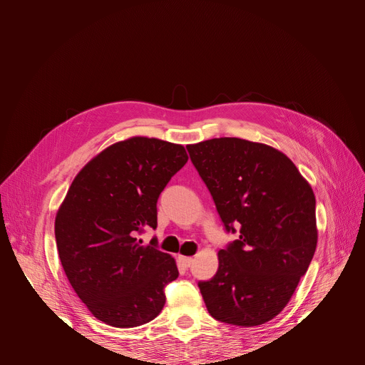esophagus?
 Returning <instances> with one entry per match:
<instances>
[{"label": "esophagus", "instance_id": "1", "mask_svg": "<svg viewBox=\"0 0 365 365\" xmlns=\"http://www.w3.org/2000/svg\"><path fill=\"white\" fill-rule=\"evenodd\" d=\"M178 259H179L180 264H183L185 267H189L190 264H192V262H194V259H192V257H187V256H179Z\"/></svg>", "mask_w": 365, "mask_h": 365}]
</instances>
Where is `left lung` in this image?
Masks as SVG:
<instances>
[{
	"label": "left lung",
	"instance_id": "1",
	"mask_svg": "<svg viewBox=\"0 0 365 365\" xmlns=\"http://www.w3.org/2000/svg\"><path fill=\"white\" fill-rule=\"evenodd\" d=\"M226 231L240 238L217 253L219 267L200 281L208 314L255 327L290 302L314 257L318 229L315 195L281 150L238 138L187 145Z\"/></svg>",
	"mask_w": 365,
	"mask_h": 365
}]
</instances>
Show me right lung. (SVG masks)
I'll list each match as a JSON object with an SVG mask.
<instances>
[{"label": "right lung", "instance_id": "right-lung-1", "mask_svg": "<svg viewBox=\"0 0 365 365\" xmlns=\"http://www.w3.org/2000/svg\"><path fill=\"white\" fill-rule=\"evenodd\" d=\"M186 161L182 145L143 136L117 142L80 170L57 210L63 271L93 317L112 327L157 318L164 287L179 277L175 257L138 235L157 227L158 197Z\"/></svg>", "mask_w": 365, "mask_h": 365}]
</instances>
